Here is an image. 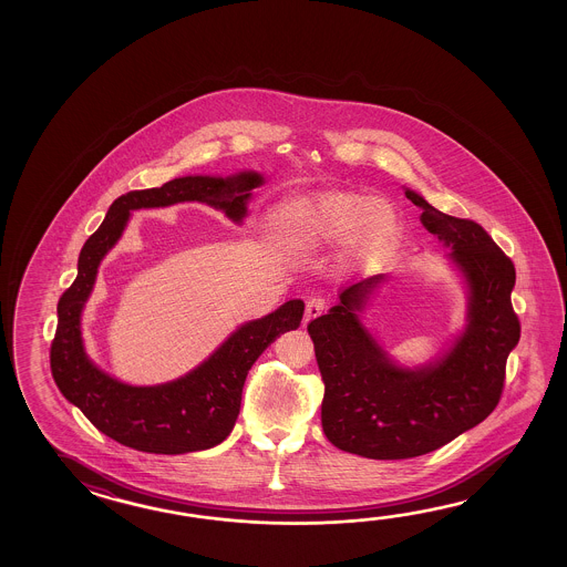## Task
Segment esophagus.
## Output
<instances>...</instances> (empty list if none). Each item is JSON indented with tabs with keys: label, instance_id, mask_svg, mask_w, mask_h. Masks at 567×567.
Returning a JSON list of instances; mask_svg holds the SVG:
<instances>
[{
	"label": "esophagus",
	"instance_id": "esophagus-1",
	"mask_svg": "<svg viewBox=\"0 0 567 567\" xmlns=\"http://www.w3.org/2000/svg\"><path fill=\"white\" fill-rule=\"evenodd\" d=\"M326 303L322 298H312L306 303V313H303V324L312 322L313 318H318L320 313H324Z\"/></svg>",
	"mask_w": 567,
	"mask_h": 567
}]
</instances>
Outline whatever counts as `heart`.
<instances>
[{
  "label": "heart",
  "mask_w": 567,
  "mask_h": 567,
  "mask_svg": "<svg viewBox=\"0 0 567 567\" xmlns=\"http://www.w3.org/2000/svg\"><path fill=\"white\" fill-rule=\"evenodd\" d=\"M281 239L293 251L347 245L357 267L385 261L401 237L398 210L385 198L364 193H318L298 196L278 210Z\"/></svg>",
  "instance_id": "heart-1"
}]
</instances>
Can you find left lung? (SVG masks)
<instances>
[{
  "label": "left lung",
  "mask_w": 567,
  "mask_h": 567,
  "mask_svg": "<svg viewBox=\"0 0 567 567\" xmlns=\"http://www.w3.org/2000/svg\"><path fill=\"white\" fill-rule=\"evenodd\" d=\"M405 196L450 249L447 264L466 289V322L440 357L399 364L361 318L385 281L381 274L344 289L337 306L308 324L324 381L322 430L330 444L362 458H415L484 422L520 337L511 303L513 261L478 223L440 213L411 188Z\"/></svg>",
  "instance_id": "8db88e82"
}]
</instances>
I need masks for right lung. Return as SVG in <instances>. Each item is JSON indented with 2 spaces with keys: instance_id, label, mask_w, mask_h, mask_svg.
<instances>
[{
  "instance_id": "obj_1",
  "label": "right lung",
  "mask_w": 567,
  "mask_h": 567,
  "mask_svg": "<svg viewBox=\"0 0 567 567\" xmlns=\"http://www.w3.org/2000/svg\"><path fill=\"white\" fill-rule=\"evenodd\" d=\"M264 184V174L245 169L225 178L182 176L159 188L132 190L109 206L105 220L83 245L76 279L56 308L50 369L66 401L111 440L147 454H186L217 446L235 427L243 385L254 362L279 334L300 326L303 301H286L276 312L239 326L193 371L159 385L123 383L86 354L83 310L95 288L99 266L120 241L133 210L205 203L241 225L255 188Z\"/></svg>"
}]
</instances>
